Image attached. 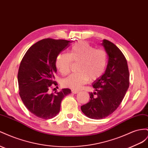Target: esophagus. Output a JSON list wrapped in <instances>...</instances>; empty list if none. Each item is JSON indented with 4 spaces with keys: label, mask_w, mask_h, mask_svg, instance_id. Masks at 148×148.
<instances>
[{
    "label": "esophagus",
    "mask_w": 148,
    "mask_h": 148,
    "mask_svg": "<svg viewBox=\"0 0 148 148\" xmlns=\"http://www.w3.org/2000/svg\"><path fill=\"white\" fill-rule=\"evenodd\" d=\"M78 92H79V91H77V90H71V93H74V94H77V93H78Z\"/></svg>",
    "instance_id": "1"
}]
</instances>
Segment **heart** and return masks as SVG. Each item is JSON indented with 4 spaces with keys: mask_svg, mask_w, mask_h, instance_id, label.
I'll return each instance as SVG.
<instances>
[{
    "mask_svg": "<svg viewBox=\"0 0 148 148\" xmlns=\"http://www.w3.org/2000/svg\"><path fill=\"white\" fill-rule=\"evenodd\" d=\"M73 62H78V72L63 79L62 85L78 90L89 80H97L103 75L108 62L107 53L103 50L95 49L88 42L79 41L71 47L69 54L60 53L57 55L55 66L62 75H66L70 73Z\"/></svg>",
    "mask_w": 148,
    "mask_h": 148,
    "instance_id": "1",
    "label": "heart"
}]
</instances>
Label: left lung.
<instances>
[{"label": "left lung", "instance_id": "8db88e82", "mask_svg": "<svg viewBox=\"0 0 148 148\" xmlns=\"http://www.w3.org/2000/svg\"><path fill=\"white\" fill-rule=\"evenodd\" d=\"M102 45L108 56L105 73L95 81L93 93L89 102L81 110L86 116L100 119L112 114L120 105L130 85V73L126 59L114 43L104 39Z\"/></svg>", "mask_w": 148, "mask_h": 148}]
</instances>
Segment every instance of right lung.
Listing matches in <instances>:
<instances>
[{"instance_id":"obj_1","label":"right lung","mask_w":148,"mask_h":148,"mask_svg":"<svg viewBox=\"0 0 148 148\" xmlns=\"http://www.w3.org/2000/svg\"><path fill=\"white\" fill-rule=\"evenodd\" d=\"M70 43L66 40L42 39L29 48L20 64L19 95L28 110L40 118L48 119L57 116L63 98L71 93L69 88L50 92L57 85L54 80L56 58Z\"/></svg>"}]
</instances>
